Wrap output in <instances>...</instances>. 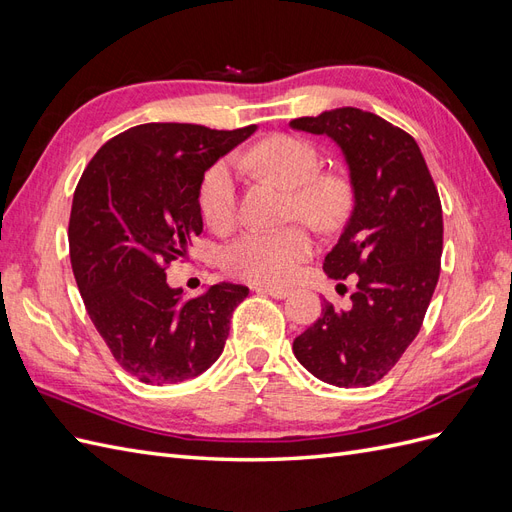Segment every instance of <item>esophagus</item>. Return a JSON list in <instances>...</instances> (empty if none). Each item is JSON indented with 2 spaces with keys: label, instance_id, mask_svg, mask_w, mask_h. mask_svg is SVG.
Segmentation results:
<instances>
[{
  "label": "esophagus",
  "instance_id": "esophagus-1",
  "mask_svg": "<svg viewBox=\"0 0 512 512\" xmlns=\"http://www.w3.org/2000/svg\"><path fill=\"white\" fill-rule=\"evenodd\" d=\"M256 290L262 292V294H267V297H273V299H286L290 294L288 288H277V286H258Z\"/></svg>",
  "mask_w": 512,
  "mask_h": 512
}]
</instances>
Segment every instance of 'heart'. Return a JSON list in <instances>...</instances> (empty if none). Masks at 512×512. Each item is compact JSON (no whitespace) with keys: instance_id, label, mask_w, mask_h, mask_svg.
Returning a JSON list of instances; mask_svg holds the SVG:
<instances>
[{"instance_id":"obj_1","label":"heart","mask_w":512,"mask_h":512,"mask_svg":"<svg viewBox=\"0 0 512 512\" xmlns=\"http://www.w3.org/2000/svg\"><path fill=\"white\" fill-rule=\"evenodd\" d=\"M241 164H250L292 190V213L316 224H335L348 207L344 181L318 173L314 147L294 136L260 141ZM198 205L213 230H228L237 222V173L230 160L215 162L200 183ZM314 254V239L303 226L280 230H250L226 245L222 265L228 273L254 284H284L303 260Z\"/></svg>"}]
</instances>
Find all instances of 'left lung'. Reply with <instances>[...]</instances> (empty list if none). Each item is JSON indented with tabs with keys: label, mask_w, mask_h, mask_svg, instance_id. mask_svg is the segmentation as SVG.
<instances>
[{
	"label": "left lung",
	"mask_w": 512,
	"mask_h": 512,
	"mask_svg": "<svg viewBox=\"0 0 512 512\" xmlns=\"http://www.w3.org/2000/svg\"><path fill=\"white\" fill-rule=\"evenodd\" d=\"M290 128L327 136L342 151L352 211L322 269L331 280L356 273L359 288L350 309L324 305L292 352L322 382L369 386L421 331L440 277V196L414 138L374 113L344 106Z\"/></svg>",
	"instance_id": "8db88e82"
}]
</instances>
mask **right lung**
Segmentation results:
<instances>
[{"label":"right lung","instance_id":"1","mask_svg":"<svg viewBox=\"0 0 512 512\" xmlns=\"http://www.w3.org/2000/svg\"><path fill=\"white\" fill-rule=\"evenodd\" d=\"M256 132L143 123L111 138L76 185L68 241L87 314L115 361L145 384H177L220 359L230 316L250 294L220 282L194 299L166 265L203 232L207 170Z\"/></svg>","mask_w":512,"mask_h":512}]
</instances>
